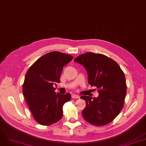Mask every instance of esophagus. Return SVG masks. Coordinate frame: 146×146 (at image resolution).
I'll return each mask as SVG.
<instances>
[{
	"label": "esophagus",
	"mask_w": 146,
	"mask_h": 146,
	"mask_svg": "<svg viewBox=\"0 0 146 146\" xmlns=\"http://www.w3.org/2000/svg\"><path fill=\"white\" fill-rule=\"evenodd\" d=\"M72 98L73 99H79V96L78 95H76V94H73L72 96Z\"/></svg>",
	"instance_id": "esophagus-1"
}]
</instances>
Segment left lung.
Returning a JSON list of instances; mask_svg holds the SVG:
<instances>
[{
  "label": "left lung",
  "mask_w": 146,
  "mask_h": 146,
  "mask_svg": "<svg viewBox=\"0 0 146 146\" xmlns=\"http://www.w3.org/2000/svg\"><path fill=\"white\" fill-rule=\"evenodd\" d=\"M74 61L82 65L87 70L88 84L98 88V98L80 97L86 102L83 117L93 125H107L123 107L127 87L125 74L115 61L102 54L88 52Z\"/></svg>",
  "instance_id": "obj_1"
}]
</instances>
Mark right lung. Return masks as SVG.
Listing matches in <instances>:
<instances>
[{"label": "right lung", "mask_w": 146, "mask_h": 146, "mask_svg": "<svg viewBox=\"0 0 146 146\" xmlns=\"http://www.w3.org/2000/svg\"><path fill=\"white\" fill-rule=\"evenodd\" d=\"M73 56L59 52L45 54L32 65L23 85V94L34 119L41 125L49 126L60 120L62 107L71 94L56 92L53 85L60 82L64 66Z\"/></svg>", "instance_id": "right-lung-1"}]
</instances>
